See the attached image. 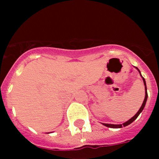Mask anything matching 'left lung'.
I'll return each instance as SVG.
<instances>
[{"label": "left lung", "mask_w": 159, "mask_h": 159, "mask_svg": "<svg viewBox=\"0 0 159 159\" xmlns=\"http://www.w3.org/2000/svg\"><path fill=\"white\" fill-rule=\"evenodd\" d=\"M137 69H138V68H137ZM138 70H139V73H140V75H141L140 70H139V69H138ZM141 76H142V75H141ZM143 78L144 84H145V99H144L143 103H142V106H141L140 109H139V111H138L137 113H136V115H134V116H133L132 118H131V119L129 120V121H126V122H125L124 124H123V125H112V124H105V123H102V124H103L104 125H105V126H106V127H108V128H113V129H119V128H122V126H124V127H125V126L129 125L131 124V123H132L133 121H134V120H135L136 118H138V116H139V115H140L141 112L142 111V110H143V109H144V108H145V103H146L147 98H148V93H147L146 83H145V78Z\"/></svg>", "instance_id": "obj_1"}]
</instances>
